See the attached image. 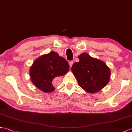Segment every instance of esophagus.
Listing matches in <instances>:
<instances>
[{"label": "esophagus", "instance_id": "1", "mask_svg": "<svg viewBox=\"0 0 132 132\" xmlns=\"http://www.w3.org/2000/svg\"><path fill=\"white\" fill-rule=\"evenodd\" d=\"M72 65H73V61H70V62H69V65H70V67H71L72 66Z\"/></svg>", "mask_w": 132, "mask_h": 132}]
</instances>
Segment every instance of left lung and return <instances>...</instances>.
<instances>
[{"instance_id":"left-lung-1","label":"left lung","mask_w":132,"mask_h":132,"mask_svg":"<svg viewBox=\"0 0 132 132\" xmlns=\"http://www.w3.org/2000/svg\"><path fill=\"white\" fill-rule=\"evenodd\" d=\"M78 58L79 61L73 64L71 71L79 85L87 93L98 92L109 83L110 68L103 61L87 53H81Z\"/></svg>"}]
</instances>
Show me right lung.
<instances>
[{
	"mask_svg": "<svg viewBox=\"0 0 132 132\" xmlns=\"http://www.w3.org/2000/svg\"><path fill=\"white\" fill-rule=\"evenodd\" d=\"M69 65L64 58L54 51L38 58L30 68V76L33 84L44 93L55 89L52 81L69 71Z\"/></svg>",
	"mask_w": 132,
	"mask_h": 132,
	"instance_id": "obj_1",
	"label": "right lung"
}]
</instances>
